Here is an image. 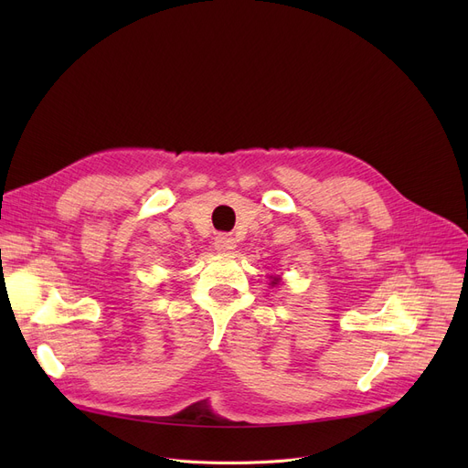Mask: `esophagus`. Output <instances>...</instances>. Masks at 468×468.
<instances>
[{
  "instance_id": "esophagus-1",
  "label": "esophagus",
  "mask_w": 468,
  "mask_h": 468,
  "mask_svg": "<svg viewBox=\"0 0 468 468\" xmlns=\"http://www.w3.org/2000/svg\"><path fill=\"white\" fill-rule=\"evenodd\" d=\"M235 239L231 235H218L214 239V250L219 254H229L231 250H235Z\"/></svg>"
}]
</instances>
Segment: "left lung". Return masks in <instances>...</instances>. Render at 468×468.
<instances>
[{"mask_svg": "<svg viewBox=\"0 0 468 468\" xmlns=\"http://www.w3.org/2000/svg\"><path fill=\"white\" fill-rule=\"evenodd\" d=\"M279 282H281V277H279V275H277V277L271 275V286H275V284H279Z\"/></svg>", "mask_w": 468, "mask_h": 468, "instance_id": "8db88e82", "label": "left lung"}]
</instances>
